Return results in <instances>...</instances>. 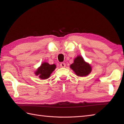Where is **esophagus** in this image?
Here are the masks:
<instances>
[{"instance_id": "34e87169", "label": "esophagus", "mask_w": 124, "mask_h": 124, "mask_svg": "<svg viewBox=\"0 0 124 124\" xmlns=\"http://www.w3.org/2000/svg\"><path fill=\"white\" fill-rule=\"evenodd\" d=\"M60 65L61 67H62V68H65V66H66V65H65V62H61Z\"/></svg>"}]
</instances>
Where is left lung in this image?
<instances>
[{"label": "left lung", "instance_id": "1", "mask_svg": "<svg viewBox=\"0 0 124 124\" xmlns=\"http://www.w3.org/2000/svg\"><path fill=\"white\" fill-rule=\"evenodd\" d=\"M76 74L78 76L83 77L88 75L91 72L92 68L89 64L86 63L83 58L81 56H78L74 60V62L70 65Z\"/></svg>", "mask_w": 124, "mask_h": 124}]
</instances>
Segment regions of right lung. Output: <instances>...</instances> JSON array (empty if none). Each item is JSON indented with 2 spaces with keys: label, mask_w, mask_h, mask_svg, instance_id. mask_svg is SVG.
Instances as JSON below:
<instances>
[{
  "label": "right lung",
  "mask_w": 124,
  "mask_h": 124,
  "mask_svg": "<svg viewBox=\"0 0 124 124\" xmlns=\"http://www.w3.org/2000/svg\"><path fill=\"white\" fill-rule=\"evenodd\" d=\"M55 68L56 66L55 64L49 65L47 62H43L37 70L35 74L36 76H39L41 79H47L49 78Z\"/></svg>",
  "instance_id": "right-lung-1"
}]
</instances>
